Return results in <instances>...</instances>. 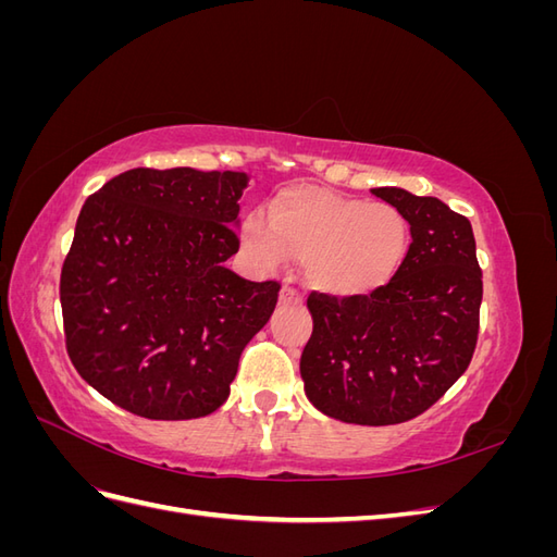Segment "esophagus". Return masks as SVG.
<instances>
[{
  "label": "esophagus",
  "instance_id": "1",
  "mask_svg": "<svg viewBox=\"0 0 557 557\" xmlns=\"http://www.w3.org/2000/svg\"><path fill=\"white\" fill-rule=\"evenodd\" d=\"M278 299L281 305H301V295L295 288H290V285H283Z\"/></svg>",
  "mask_w": 557,
  "mask_h": 557
}]
</instances>
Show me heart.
Wrapping results in <instances>:
<instances>
[{
	"instance_id": "1",
	"label": "heart",
	"mask_w": 557,
	"mask_h": 557,
	"mask_svg": "<svg viewBox=\"0 0 557 557\" xmlns=\"http://www.w3.org/2000/svg\"><path fill=\"white\" fill-rule=\"evenodd\" d=\"M267 216L250 211L242 244L262 269L301 260L311 288L360 297L391 285L407 260L411 230L387 201H362L318 185H288L269 199Z\"/></svg>"
}]
</instances>
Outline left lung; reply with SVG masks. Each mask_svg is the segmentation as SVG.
I'll list each match as a JSON object with an SVG mask.
<instances>
[{"label":"left lung","instance_id":"1","mask_svg":"<svg viewBox=\"0 0 557 557\" xmlns=\"http://www.w3.org/2000/svg\"><path fill=\"white\" fill-rule=\"evenodd\" d=\"M372 193L409 221L407 260L372 295L311 293L313 332L299 374L320 413L379 428L428 411L465 374L476 348L483 281L465 215L393 185Z\"/></svg>","mask_w":557,"mask_h":557}]
</instances>
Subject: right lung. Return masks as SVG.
Instances as JSON below:
<instances>
[{"label": "right lung", "mask_w": 557, "mask_h": 557, "mask_svg": "<svg viewBox=\"0 0 557 557\" xmlns=\"http://www.w3.org/2000/svg\"><path fill=\"white\" fill-rule=\"evenodd\" d=\"M244 172L129 170L83 205L62 264L66 352L115 407L150 420L213 413L281 285L225 267Z\"/></svg>", "instance_id": "obj_1"}]
</instances>
